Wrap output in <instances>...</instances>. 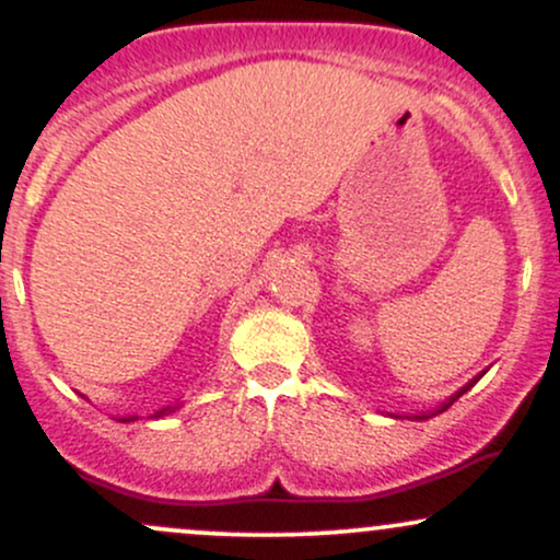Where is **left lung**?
I'll use <instances>...</instances> for the list:
<instances>
[{
	"label": "left lung",
	"instance_id": "8db88e82",
	"mask_svg": "<svg viewBox=\"0 0 560 560\" xmlns=\"http://www.w3.org/2000/svg\"><path fill=\"white\" fill-rule=\"evenodd\" d=\"M481 376H485V371H481V374H479V376H474V378H471V382H468V384H464V387H460L458 392H455V395H450L445 402H442V405H436V408H434V410H423V413H413V416H405V419H410V421H427V419H432V416H436V413H442V410H447V408H450V405H453L455 400H458V397H460V395H466V392H468V389H471V387H474V384H477ZM392 416H395V419H400V416H397V413H392Z\"/></svg>",
	"mask_w": 560,
	"mask_h": 560
}]
</instances>
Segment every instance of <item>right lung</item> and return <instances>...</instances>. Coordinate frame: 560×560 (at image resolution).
<instances>
[{"instance_id": "right-lung-1", "label": "right lung", "mask_w": 560, "mask_h": 560, "mask_svg": "<svg viewBox=\"0 0 560 560\" xmlns=\"http://www.w3.org/2000/svg\"><path fill=\"white\" fill-rule=\"evenodd\" d=\"M176 408H182V402H176V405H165V408H160V410H155V413L150 416V419H163V416H168V413H173V410ZM139 416H120L118 421H124V423H128V421H137Z\"/></svg>"}]
</instances>
